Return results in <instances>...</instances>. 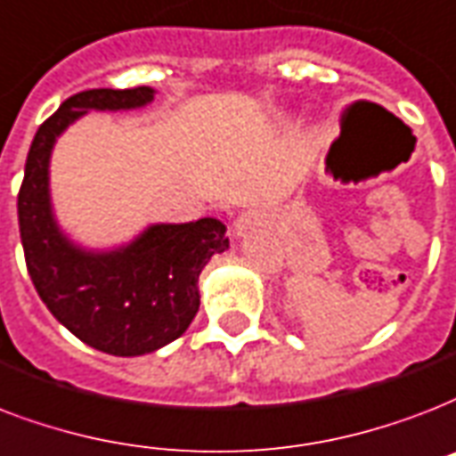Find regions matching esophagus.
I'll list each match as a JSON object with an SVG mask.
<instances>
[{"label": "esophagus", "mask_w": 456, "mask_h": 456, "mask_svg": "<svg viewBox=\"0 0 456 456\" xmlns=\"http://www.w3.org/2000/svg\"><path fill=\"white\" fill-rule=\"evenodd\" d=\"M234 232H236V234L241 232V222H236V224H234Z\"/></svg>", "instance_id": "esophagus-1"}]
</instances>
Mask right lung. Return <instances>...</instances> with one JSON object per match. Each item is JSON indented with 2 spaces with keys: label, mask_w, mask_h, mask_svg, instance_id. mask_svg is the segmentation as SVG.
<instances>
[{
  "label": "right lung",
  "mask_w": 456,
  "mask_h": 456,
  "mask_svg": "<svg viewBox=\"0 0 456 456\" xmlns=\"http://www.w3.org/2000/svg\"><path fill=\"white\" fill-rule=\"evenodd\" d=\"M152 100L148 86L83 90L64 100L37 128L19 191L20 243L43 304L81 342L112 356H143L182 337L200 305L198 277L229 248L227 227L215 217L151 224L107 251L86 248L59 227L50 193L59 135L93 110L128 112Z\"/></svg>",
  "instance_id": "1"
}]
</instances>
